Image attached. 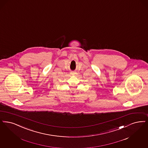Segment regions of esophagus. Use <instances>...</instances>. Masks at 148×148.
Segmentation results:
<instances>
[{
    "label": "esophagus",
    "mask_w": 148,
    "mask_h": 148,
    "mask_svg": "<svg viewBox=\"0 0 148 148\" xmlns=\"http://www.w3.org/2000/svg\"><path fill=\"white\" fill-rule=\"evenodd\" d=\"M71 74H73H73H74L75 73H74V72H73V71H72V72H71Z\"/></svg>",
    "instance_id": "obj_1"
}]
</instances>
